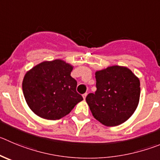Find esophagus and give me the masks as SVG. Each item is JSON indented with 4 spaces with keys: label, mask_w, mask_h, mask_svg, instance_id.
Listing matches in <instances>:
<instances>
[{
    "label": "esophagus",
    "mask_w": 160,
    "mask_h": 160,
    "mask_svg": "<svg viewBox=\"0 0 160 160\" xmlns=\"http://www.w3.org/2000/svg\"><path fill=\"white\" fill-rule=\"evenodd\" d=\"M87 95H88L87 93L83 94V99H85V98H86V97H87Z\"/></svg>",
    "instance_id": "1"
}]
</instances>
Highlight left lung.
I'll return each mask as SVG.
<instances>
[{
  "label": "left lung",
  "instance_id": "8db88e82",
  "mask_svg": "<svg viewBox=\"0 0 160 160\" xmlns=\"http://www.w3.org/2000/svg\"><path fill=\"white\" fill-rule=\"evenodd\" d=\"M97 90L86 97L92 115L106 126H117L128 120L140 101L141 83L125 66L112 65L95 72Z\"/></svg>",
  "mask_w": 160,
  "mask_h": 160
}]
</instances>
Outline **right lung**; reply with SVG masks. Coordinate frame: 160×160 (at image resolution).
Instances as JSON below:
<instances>
[{
	"label": "right lung",
	"mask_w": 160,
	"mask_h": 160,
	"mask_svg": "<svg viewBox=\"0 0 160 160\" xmlns=\"http://www.w3.org/2000/svg\"><path fill=\"white\" fill-rule=\"evenodd\" d=\"M73 65L62 59L45 61L28 70L23 80V92L29 108L47 120L68 114L83 97L76 91L71 77Z\"/></svg>",
	"instance_id": "add662e5"
}]
</instances>
